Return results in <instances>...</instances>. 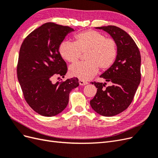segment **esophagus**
I'll return each mask as SVG.
<instances>
[{"instance_id": "obj_1", "label": "esophagus", "mask_w": 158, "mask_h": 158, "mask_svg": "<svg viewBox=\"0 0 158 158\" xmlns=\"http://www.w3.org/2000/svg\"><path fill=\"white\" fill-rule=\"evenodd\" d=\"M79 84L80 85H86L88 84V82H85V81L82 80H79Z\"/></svg>"}]
</instances>
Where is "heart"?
Wrapping results in <instances>:
<instances>
[{"label": "heart", "mask_w": 158, "mask_h": 158, "mask_svg": "<svg viewBox=\"0 0 158 158\" xmlns=\"http://www.w3.org/2000/svg\"><path fill=\"white\" fill-rule=\"evenodd\" d=\"M60 56L69 63H75L82 53H86V62L70 66L69 74L82 80H88L96 74L99 68L106 70L115 62L118 45L113 38H107L103 33L95 30H86L75 35L74 43L64 41L59 47Z\"/></svg>", "instance_id": "b5f03b06"}]
</instances>
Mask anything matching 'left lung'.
Instances as JSON below:
<instances>
[{"mask_svg":"<svg viewBox=\"0 0 158 158\" xmlns=\"http://www.w3.org/2000/svg\"><path fill=\"white\" fill-rule=\"evenodd\" d=\"M106 31L118 45L117 59L100 77L111 84L92 82L98 88L90 106L98 114L112 117L128 108L140 82L141 56L139 49L128 33L114 26L95 27Z\"/></svg>","mask_w":158,"mask_h":158,"instance_id":"left-lung-1","label":"left lung"}]
</instances>
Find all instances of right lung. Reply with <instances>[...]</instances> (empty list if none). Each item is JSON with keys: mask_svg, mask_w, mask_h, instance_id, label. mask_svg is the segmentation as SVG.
Instances as JSON below:
<instances>
[{"mask_svg": "<svg viewBox=\"0 0 158 158\" xmlns=\"http://www.w3.org/2000/svg\"><path fill=\"white\" fill-rule=\"evenodd\" d=\"M69 26L47 22L28 35L20 49L17 76L23 96L38 114L52 117L61 113L69 103V94L79 85L78 79L52 83L56 76L64 77L67 66L59 47L69 33Z\"/></svg>", "mask_w": 158, "mask_h": 158, "instance_id": "right-lung-1", "label": "right lung"}]
</instances>
